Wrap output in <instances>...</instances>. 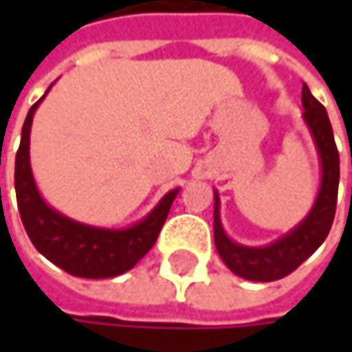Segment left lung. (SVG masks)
Segmentation results:
<instances>
[{
  "label": "left lung",
  "mask_w": 352,
  "mask_h": 352,
  "mask_svg": "<svg viewBox=\"0 0 352 352\" xmlns=\"http://www.w3.org/2000/svg\"><path fill=\"white\" fill-rule=\"evenodd\" d=\"M304 121L316 144L321 166V182L314 208L300 223L286 235H282L264 247H247L235 243L225 233L219 215V194L213 190V236L215 249L227 268L236 276L252 282H272L288 276L305 258H309L319 245L327 239L337 208V190H339V153L333 137L331 123L327 111L311 96L304 84L302 89Z\"/></svg>",
  "instance_id": "1"
}]
</instances>
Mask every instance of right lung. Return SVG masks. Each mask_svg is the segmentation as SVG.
Masks as SVG:
<instances>
[{
  "label": "right lung",
  "instance_id": "right-lung-1",
  "mask_svg": "<svg viewBox=\"0 0 352 352\" xmlns=\"http://www.w3.org/2000/svg\"><path fill=\"white\" fill-rule=\"evenodd\" d=\"M45 96L27 113L21 131L19 151L15 156V194L23 227L34 249L64 272L80 278L119 276L131 270L153 249L180 188L170 190L151 213L125 229L80 223L50 208L34 184L29 156L33 116Z\"/></svg>",
  "mask_w": 352,
  "mask_h": 352
}]
</instances>
